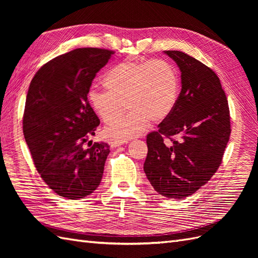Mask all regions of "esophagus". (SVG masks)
<instances>
[{
    "instance_id": "esophagus-1",
    "label": "esophagus",
    "mask_w": 258,
    "mask_h": 258,
    "mask_svg": "<svg viewBox=\"0 0 258 258\" xmlns=\"http://www.w3.org/2000/svg\"><path fill=\"white\" fill-rule=\"evenodd\" d=\"M124 143H127V141H122V140H114V141L111 142V146L113 147H118Z\"/></svg>"
}]
</instances>
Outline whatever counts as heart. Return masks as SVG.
I'll return each mask as SVG.
<instances>
[{"instance_id":"heart-1","label":"heart","mask_w":258,"mask_h":258,"mask_svg":"<svg viewBox=\"0 0 258 258\" xmlns=\"http://www.w3.org/2000/svg\"><path fill=\"white\" fill-rule=\"evenodd\" d=\"M108 90L90 88L88 100L104 122L111 123L122 113L124 104L130 113L105 129L115 139L142 135L148 121L163 120L173 111L179 95L176 68L163 59L123 60L112 67L103 77Z\"/></svg>"}]
</instances>
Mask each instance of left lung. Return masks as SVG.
I'll use <instances>...</instances> for the list:
<instances>
[{
    "instance_id": "8db88e82",
    "label": "left lung",
    "mask_w": 258,
    "mask_h": 258,
    "mask_svg": "<svg viewBox=\"0 0 258 258\" xmlns=\"http://www.w3.org/2000/svg\"><path fill=\"white\" fill-rule=\"evenodd\" d=\"M163 52L181 71L182 89L173 111L147 135L144 172L156 191L182 199L206 185L221 166L231 132L229 107L212 70L185 52ZM165 138L173 143L166 145Z\"/></svg>"
}]
</instances>
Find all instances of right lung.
<instances>
[{"mask_svg":"<svg viewBox=\"0 0 258 258\" xmlns=\"http://www.w3.org/2000/svg\"><path fill=\"white\" fill-rule=\"evenodd\" d=\"M113 53L76 48L48 61L30 84L23 135L43 181L67 199L89 196L102 179L110 146L90 140L100 120L87 95Z\"/></svg>","mask_w":258,"mask_h":258,"instance_id":"1","label":"right lung"}]
</instances>
